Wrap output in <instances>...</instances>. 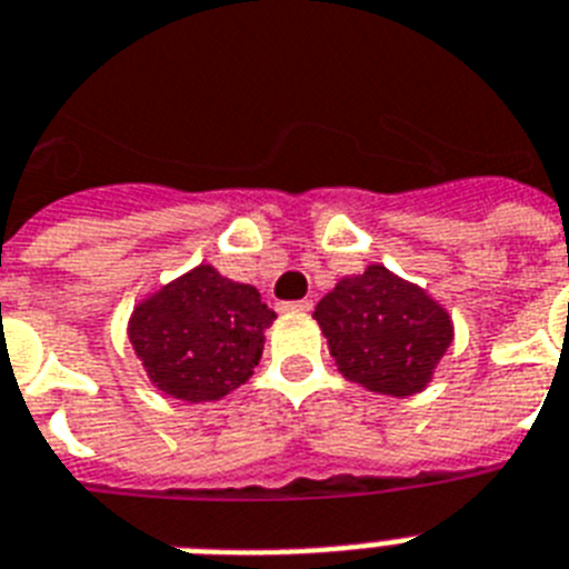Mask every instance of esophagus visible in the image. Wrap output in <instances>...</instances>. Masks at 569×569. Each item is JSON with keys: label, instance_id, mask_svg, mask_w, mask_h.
I'll return each mask as SVG.
<instances>
[{"label": "esophagus", "instance_id": "obj_1", "mask_svg": "<svg viewBox=\"0 0 569 569\" xmlns=\"http://www.w3.org/2000/svg\"><path fill=\"white\" fill-rule=\"evenodd\" d=\"M313 308V299H299V302H284L281 311H293V313H308Z\"/></svg>", "mask_w": 569, "mask_h": 569}]
</instances>
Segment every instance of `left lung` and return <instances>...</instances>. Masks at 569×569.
Here are the masks:
<instances>
[{
    "label": "left lung",
    "mask_w": 569,
    "mask_h": 569,
    "mask_svg": "<svg viewBox=\"0 0 569 569\" xmlns=\"http://www.w3.org/2000/svg\"><path fill=\"white\" fill-rule=\"evenodd\" d=\"M313 319L342 378L378 396L407 398L427 389L453 342V319L442 305L383 264L337 281Z\"/></svg>",
    "instance_id": "obj_1"
}]
</instances>
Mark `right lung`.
<instances>
[{
    "label": "right lung",
    "instance_id": "obj_1",
    "mask_svg": "<svg viewBox=\"0 0 569 569\" xmlns=\"http://www.w3.org/2000/svg\"><path fill=\"white\" fill-rule=\"evenodd\" d=\"M273 319L252 284L197 264L139 299L127 337L159 392L203 403L252 378Z\"/></svg>",
    "mask_w": 569,
    "mask_h": 569
}]
</instances>
